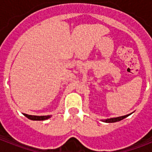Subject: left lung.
<instances>
[{
  "mask_svg": "<svg viewBox=\"0 0 152 152\" xmlns=\"http://www.w3.org/2000/svg\"><path fill=\"white\" fill-rule=\"evenodd\" d=\"M129 115H130V114H127V115H125V116H121V117H117V118H107V119H104V120H102V121H104V122H106V123L117 122V121H120L123 120L124 118H127Z\"/></svg>",
  "mask_w": 152,
  "mask_h": 152,
  "instance_id": "obj_1",
  "label": "left lung"
}]
</instances>
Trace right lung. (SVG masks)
Listing matches in <instances>:
<instances>
[{
	"mask_svg": "<svg viewBox=\"0 0 152 152\" xmlns=\"http://www.w3.org/2000/svg\"><path fill=\"white\" fill-rule=\"evenodd\" d=\"M25 117H27L28 119L32 121H44L46 119L51 118V115H47V116H36V115H28L26 113H23Z\"/></svg>",
	"mask_w": 152,
	"mask_h": 152,
	"instance_id": "add662e5",
	"label": "right lung"
}]
</instances>
